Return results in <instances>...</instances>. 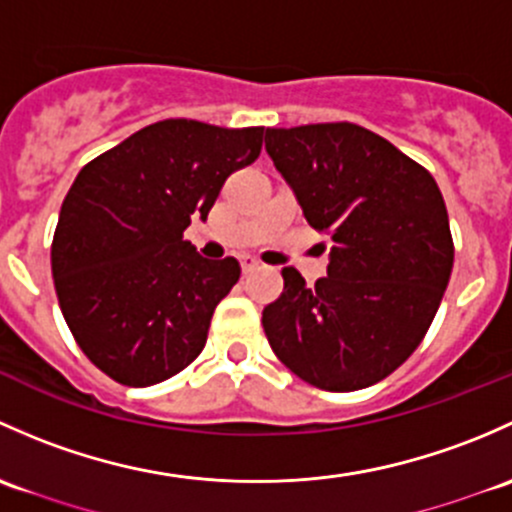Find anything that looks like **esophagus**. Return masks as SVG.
I'll return each instance as SVG.
<instances>
[{
    "instance_id": "obj_1",
    "label": "esophagus",
    "mask_w": 512,
    "mask_h": 512,
    "mask_svg": "<svg viewBox=\"0 0 512 512\" xmlns=\"http://www.w3.org/2000/svg\"><path fill=\"white\" fill-rule=\"evenodd\" d=\"M258 266H261V263H258L254 256H241V268H244V273H251V271H256Z\"/></svg>"
}]
</instances>
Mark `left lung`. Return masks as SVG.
Here are the masks:
<instances>
[{"label": "left lung", "instance_id": "1", "mask_svg": "<svg viewBox=\"0 0 512 512\" xmlns=\"http://www.w3.org/2000/svg\"><path fill=\"white\" fill-rule=\"evenodd\" d=\"M266 152L303 217L333 239L328 276L283 268L263 308L278 360L325 392L389 377L421 345L453 268L444 197L426 167L355 123L268 128Z\"/></svg>", "mask_w": 512, "mask_h": 512}]
</instances>
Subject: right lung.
Here are the masks:
<instances>
[{"instance_id": "obj_1", "label": "right lung", "mask_w": 512, "mask_h": 512, "mask_svg": "<svg viewBox=\"0 0 512 512\" xmlns=\"http://www.w3.org/2000/svg\"><path fill=\"white\" fill-rule=\"evenodd\" d=\"M263 128L152 123L88 162L61 204L51 273L83 355L125 387L175 377L207 345L236 286L234 256L209 261L184 239L231 172L261 155Z\"/></svg>"}]
</instances>
